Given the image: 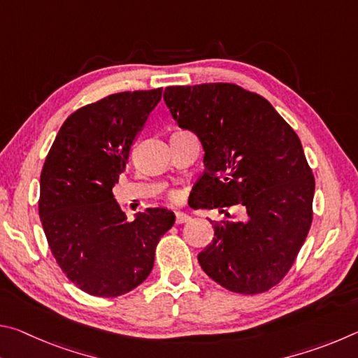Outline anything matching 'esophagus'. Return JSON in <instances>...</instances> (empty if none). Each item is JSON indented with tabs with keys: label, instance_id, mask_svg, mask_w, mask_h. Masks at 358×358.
Wrapping results in <instances>:
<instances>
[{
	"label": "esophagus",
	"instance_id": "obj_1",
	"mask_svg": "<svg viewBox=\"0 0 358 358\" xmlns=\"http://www.w3.org/2000/svg\"><path fill=\"white\" fill-rule=\"evenodd\" d=\"M191 220L189 215L183 213V211H175V221H177V224H185Z\"/></svg>",
	"mask_w": 358,
	"mask_h": 358
}]
</instances>
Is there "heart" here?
<instances>
[{
    "label": "heart",
    "instance_id": "1",
    "mask_svg": "<svg viewBox=\"0 0 358 358\" xmlns=\"http://www.w3.org/2000/svg\"><path fill=\"white\" fill-rule=\"evenodd\" d=\"M173 197H177V196H173Z\"/></svg>",
    "mask_w": 358,
    "mask_h": 358
}]
</instances>
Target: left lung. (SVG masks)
Listing matches in <instances>:
<instances>
[{"label": "left lung", "mask_w": 358, "mask_h": 358, "mask_svg": "<svg viewBox=\"0 0 358 358\" xmlns=\"http://www.w3.org/2000/svg\"><path fill=\"white\" fill-rule=\"evenodd\" d=\"M164 101L203 147L202 208L246 211L245 221H210L215 238L197 256L202 270L237 294L276 286L313 222L314 177L299 136L268 101L234 83L167 87Z\"/></svg>", "instance_id": "left-lung-1"}]
</instances>
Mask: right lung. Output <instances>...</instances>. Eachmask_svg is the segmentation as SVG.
Segmentation results:
<instances>
[{"mask_svg": "<svg viewBox=\"0 0 358 358\" xmlns=\"http://www.w3.org/2000/svg\"><path fill=\"white\" fill-rule=\"evenodd\" d=\"M161 96L162 88L123 92L78 108L45 157L42 227L59 268L90 295L110 299L142 284L156 245L175 222L167 208H147L128 221L112 192Z\"/></svg>", "mask_w": 358, "mask_h": 358, "instance_id": "obj_1", "label": "right lung"}]
</instances>
